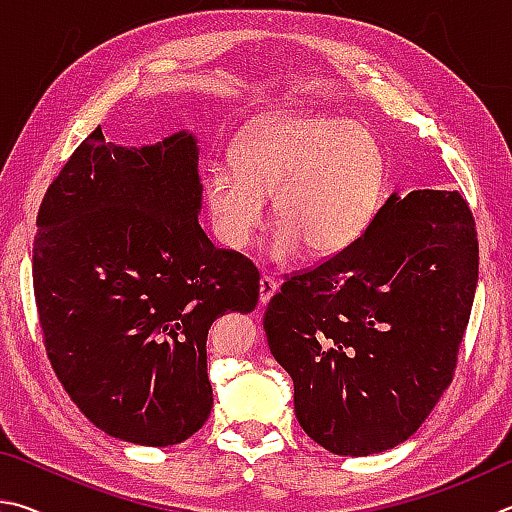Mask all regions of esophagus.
Returning a JSON list of instances; mask_svg holds the SVG:
<instances>
[{
    "label": "esophagus",
    "mask_w": 512,
    "mask_h": 512,
    "mask_svg": "<svg viewBox=\"0 0 512 512\" xmlns=\"http://www.w3.org/2000/svg\"><path fill=\"white\" fill-rule=\"evenodd\" d=\"M258 290H261V294H258V299H261V303H267L276 292V281L272 279V276H261V285H258Z\"/></svg>",
    "instance_id": "obj_1"
}]
</instances>
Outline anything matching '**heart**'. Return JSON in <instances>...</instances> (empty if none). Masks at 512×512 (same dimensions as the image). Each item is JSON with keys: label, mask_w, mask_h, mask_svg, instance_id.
Instances as JSON below:
<instances>
[{"label": "heart", "mask_w": 512, "mask_h": 512, "mask_svg": "<svg viewBox=\"0 0 512 512\" xmlns=\"http://www.w3.org/2000/svg\"><path fill=\"white\" fill-rule=\"evenodd\" d=\"M233 166H213L204 200L224 247L245 249L263 227L267 195L281 229L272 256L290 261L303 245L335 256L362 236L380 206L384 155L373 134L342 116L283 114L233 146Z\"/></svg>", "instance_id": "b5f03b06"}]
</instances>
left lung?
I'll use <instances>...</instances> for the list:
<instances>
[{
	"mask_svg": "<svg viewBox=\"0 0 512 512\" xmlns=\"http://www.w3.org/2000/svg\"><path fill=\"white\" fill-rule=\"evenodd\" d=\"M477 279L459 191L391 195L351 247L285 274L263 328L303 432L342 456L407 441L452 384Z\"/></svg>",
	"mask_w": 512,
	"mask_h": 512,
	"instance_id": "1",
	"label": "left lung"
}]
</instances>
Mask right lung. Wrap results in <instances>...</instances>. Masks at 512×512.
Segmentation results:
<instances>
[{
	"label": "right lung",
	"mask_w": 512,
	"mask_h": 512,
	"mask_svg": "<svg viewBox=\"0 0 512 512\" xmlns=\"http://www.w3.org/2000/svg\"><path fill=\"white\" fill-rule=\"evenodd\" d=\"M197 146L107 143L101 125L49 184L33 240L44 351L76 407L121 441H186L213 407L206 335L258 303L256 265L197 222Z\"/></svg>",
	"instance_id": "right-lung-1"
}]
</instances>
